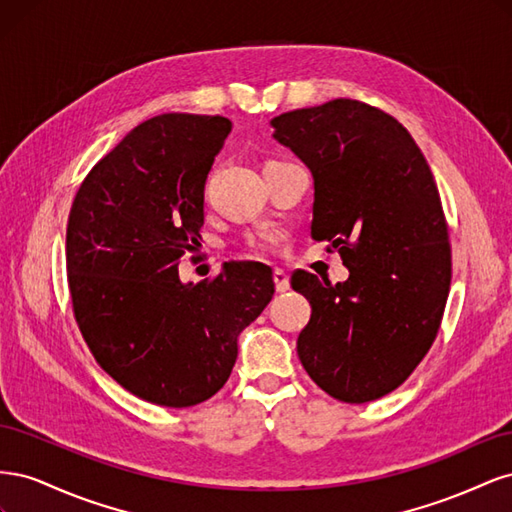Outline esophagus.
Returning <instances> with one entry per match:
<instances>
[{
    "instance_id": "esophagus-1",
    "label": "esophagus",
    "mask_w": 512,
    "mask_h": 512,
    "mask_svg": "<svg viewBox=\"0 0 512 512\" xmlns=\"http://www.w3.org/2000/svg\"><path fill=\"white\" fill-rule=\"evenodd\" d=\"M273 282H275V290L277 292H286L290 288L288 275L282 269H273Z\"/></svg>"
}]
</instances>
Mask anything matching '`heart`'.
<instances>
[{
	"label": "heart",
	"mask_w": 512,
	"mask_h": 512,
	"mask_svg": "<svg viewBox=\"0 0 512 512\" xmlns=\"http://www.w3.org/2000/svg\"><path fill=\"white\" fill-rule=\"evenodd\" d=\"M258 247H265V245H260V243H258Z\"/></svg>",
	"instance_id": "1"
}]
</instances>
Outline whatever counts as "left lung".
<instances>
[{
	"instance_id": "8db88e82",
	"label": "left lung",
	"mask_w": 512,
	"mask_h": 512,
	"mask_svg": "<svg viewBox=\"0 0 512 512\" xmlns=\"http://www.w3.org/2000/svg\"><path fill=\"white\" fill-rule=\"evenodd\" d=\"M271 123L312 170V239L350 271L335 286L292 273L312 305L299 359L324 393L367 404L408 380L442 324L451 243L436 179L410 132L365 102L337 98Z\"/></svg>"
}]
</instances>
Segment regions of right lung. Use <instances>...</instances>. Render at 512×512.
<instances>
[{
  "instance_id": "obj_1",
  "label": "right lung",
  "mask_w": 512,
  "mask_h": 512,
  "mask_svg": "<svg viewBox=\"0 0 512 512\" xmlns=\"http://www.w3.org/2000/svg\"><path fill=\"white\" fill-rule=\"evenodd\" d=\"M228 132L220 115L143 121L89 170L68 215V288L83 339L123 389L164 408L196 406L222 389L239 333L275 292L260 262H228L198 284L179 280Z\"/></svg>"
}]
</instances>
